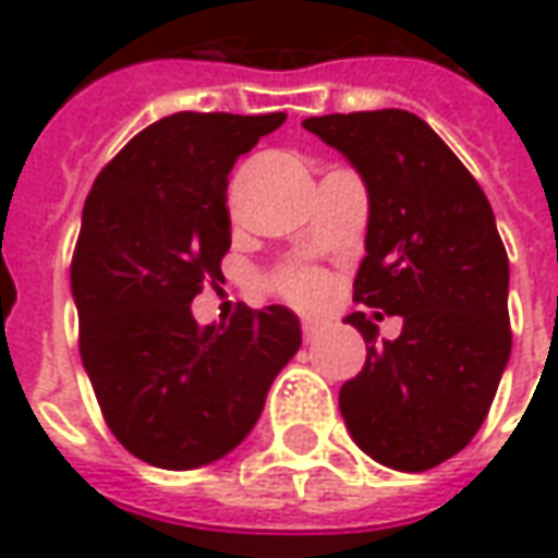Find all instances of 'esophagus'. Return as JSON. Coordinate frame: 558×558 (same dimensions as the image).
Here are the masks:
<instances>
[{"instance_id": "34e87169", "label": "esophagus", "mask_w": 558, "mask_h": 558, "mask_svg": "<svg viewBox=\"0 0 558 558\" xmlns=\"http://www.w3.org/2000/svg\"><path fill=\"white\" fill-rule=\"evenodd\" d=\"M301 331H304V340H306V343H310V340L319 338V331H323V325L313 323V319H304V323H301Z\"/></svg>"}]
</instances>
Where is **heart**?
Here are the masks:
<instances>
[{"label": "heart", "mask_w": 558, "mask_h": 558, "mask_svg": "<svg viewBox=\"0 0 558 558\" xmlns=\"http://www.w3.org/2000/svg\"><path fill=\"white\" fill-rule=\"evenodd\" d=\"M272 291L279 298H286L288 304L294 306H319L328 294V282L319 270H310V267H286L270 279Z\"/></svg>", "instance_id": "heart-1"}]
</instances>
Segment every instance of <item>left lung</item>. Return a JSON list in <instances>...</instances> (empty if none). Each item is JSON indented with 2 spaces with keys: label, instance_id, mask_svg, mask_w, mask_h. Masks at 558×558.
I'll return each instance as SVG.
<instances>
[{
  "label": "left lung",
  "instance_id": "1",
  "mask_svg": "<svg viewBox=\"0 0 558 558\" xmlns=\"http://www.w3.org/2000/svg\"><path fill=\"white\" fill-rule=\"evenodd\" d=\"M304 129L340 149L368 190L365 257L353 301L403 316V335L375 344L340 387L356 445L384 466L424 473L470 445L495 402L513 335L510 260L476 178L409 110L310 116Z\"/></svg>",
  "mask_w": 558,
  "mask_h": 558
}]
</instances>
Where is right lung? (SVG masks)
<instances>
[{
  "label": "right lung",
  "instance_id": "obj_1",
  "mask_svg": "<svg viewBox=\"0 0 558 558\" xmlns=\"http://www.w3.org/2000/svg\"><path fill=\"white\" fill-rule=\"evenodd\" d=\"M286 113H174L134 134L82 208L70 286L78 353L107 427L162 470L230 454L301 347L288 306L202 328L190 304L223 279L227 178Z\"/></svg>",
  "mask_w": 558,
  "mask_h": 558
}]
</instances>
